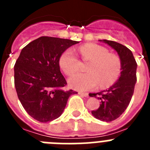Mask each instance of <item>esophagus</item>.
I'll list each match as a JSON object with an SVG mask.
<instances>
[{
	"mask_svg": "<svg viewBox=\"0 0 150 150\" xmlns=\"http://www.w3.org/2000/svg\"><path fill=\"white\" fill-rule=\"evenodd\" d=\"M79 94L80 95H83L84 97H88V94L86 92H82V91H79Z\"/></svg>",
	"mask_w": 150,
	"mask_h": 150,
	"instance_id": "34e87169",
	"label": "esophagus"
}]
</instances>
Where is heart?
I'll list each match as a JSON object with an SVG mask.
<instances>
[{
	"mask_svg": "<svg viewBox=\"0 0 150 150\" xmlns=\"http://www.w3.org/2000/svg\"><path fill=\"white\" fill-rule=\"evenodd\" d=\"M79 52L83 61H89L86 67L88 72L79 73L70 78L68 82L71 88L87 91L98 84L100 88H107L117 80L122 71L121 60L117 55L95 43L83 45ZM59 65L66 75L71 76L78 71L80 62L74 52L67 49L59 58Z\"/></svg>",
	"mask_w": 150,
	"mask_h": 150,
	"instance_id": "heart-1",
	"label": "heart"
}]
</instances>
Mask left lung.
<instances>
[{
  "instance_id": "obj_1",
  "label": "left lung",
  "mask_w": 150,
  "mask_h": 150,
  "mask_svg": "<svg viewBox=\"0 0 150 150\" xmlns=\"http://www.w3.org/2000/svg\"><path fill=\"white\" fill-rule=\"evenodd\" d=\"M103 42L117 52L122 63L121 76L108 89L98 93L89 94L100 100L98 109L91 111L96 119L104 122L116 120L126 110L132 100L137 81V62L132 51L124 45L115 41L103 40Z\"/></svg>"
}]
</instances>
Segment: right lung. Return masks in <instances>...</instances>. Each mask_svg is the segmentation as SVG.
<instances>
[{
    "label": "right lung",
    "instance_id": "right-lung-1",
    "mask_svg": "<svg viewBox=\"0 0 150 150\" xmlns=\"http://www.w3.org/2000/svg\"><path fill=\"white\" fill-rule=\"evenodd\" d=\"M78 41L43 36L22 50L14 66V84L26 112L34 120L48 122L59 118L69 97L77 92L64 89L59 58Z\"/></svg>",
    "mask_w": 150,
    "mask_h": 150
}]
</instances>
